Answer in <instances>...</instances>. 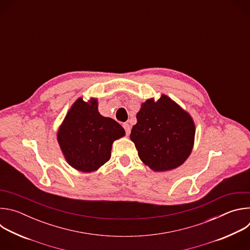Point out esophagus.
<instances>
[{"mask_svg": "<svg viewBox=\"0 0 250 250\" xmlns=\"http://www.w3.org/2000/svg\"><path fill=\"white\" fill-rule=\"evenodd\" d=\"M123 126H124L125 130V133L128 135L130 133V125L128 124H124Z\"/></svg>", "mask_w": 250, "mask_h": 250, "instance_id": "esophagus-1", "label": "esophagus"}]
</instances>
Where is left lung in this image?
I'll return each mask as SVG.
<instances>
[{
    "label": "left lung",
    "instance_id": "8db88e82",
    "mask_svg": "<svg viewBox=\"0 0 250 250\" xmlns=\"http://www.w3.org/2000/svg\"><path fill=\"white\" fill-rule=\"evenodd\" d=\"M130 139L138 156L154 171H167L182 165L189 157L195 137L190 115L166 95L147 100L136 114Z\"/></svg>",
    "mask_w": 250,
    "mask_h": 250
}]
</instances>
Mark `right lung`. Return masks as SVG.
<instances>
[{
	"label": "right lung",
	"instance_id": "obj_1",
	"mask_svg": "<svg viewBox=\"0 0 250 250\" xmlns=\"http://www.w3.org/2000/svg\"><path fill=\"white\" fill-rule=\"evenodd\" d=\"M125 135L123 126L98 112L96 99H78L66 115L57 139L67 162L82 172H93L111 158L113 142Z\"/></svg>",
	"mask_w": 250,
	"mask_h": 250
}]
</instances>
